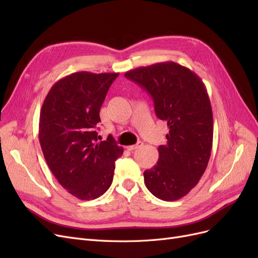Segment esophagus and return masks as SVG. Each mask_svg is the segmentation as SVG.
<instances>
[{"label": "esophagus", "instance_id": "1", "mask_svg": "<svg viewBox=\"0 0 258 258\" xmlns=\"http://www.w3.org/2000/svg\"><path fill=\"white\" fill-rule=\"evenodd\" d=\"M143 145V143L142 142H138L137 144H135V145H130V146H127L126 148L128 151H135V150H137V148H139V147H141Z\"/></svg>", "mask_w": 258, "mask_h": 258}]
</instances>
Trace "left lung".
Returning <instances> with one entry per match:
<instances>
[{"instance_id":"8db88e82","label":"left lung","mask_w":258,"mask_h":258,"mask_svg":"<svg viewBox=\"0 0 258 258\" xmlns=\"http://www.w3.org/2000/svg\"><path fill=\"white\" fill-rule=\"evenodd\" d=\"M124 76L150 93L156 115L169 127L158 161L144 171L147 189L165 201L182 198L198 184L212 150L213 115L206 86L172 61L138 68Z\"/></svg>"}]
</instances>
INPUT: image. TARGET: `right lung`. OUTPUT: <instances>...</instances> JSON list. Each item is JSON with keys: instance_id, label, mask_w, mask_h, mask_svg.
Wrapping results in <instances>:
<instances>
[{"instance_id": "add662e5", "label": "right lung", "mask_w": 258, "mask_h": 258, "mask_svg": "<svg viewBox=\"0 0 258 258\" xmlns=\"http://www.w3.org/2000/svg\"><path fill=\"white\" fill-rule=\"evenodd\" d=\"M118 73L76 72L59 80L41 108L38 139L60 185L81 200L110 188L115 161L122 155L112 136L98 143L100 108Z\"/></svg>"}]
</instances>
